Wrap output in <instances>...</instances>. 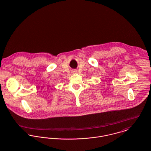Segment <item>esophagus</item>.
Returning a JSON list of instances; mask_svg holds the SVG:
<instances>
[{"instance_id": "34e87169", "label": "esophagus", "mask_w": 151, "mask_h": 151, "mask_svg": "<svg viewBox=\"0 0 151 151\" xmlns=\"http://www.w3.org/2000/svg\"><path fill=\"white\" fill-rule=\"evenodd\" d=\"M71 72H72V73H77L78 70L76 69H73V70H72Z\"/></svg>"}]
</instances>
